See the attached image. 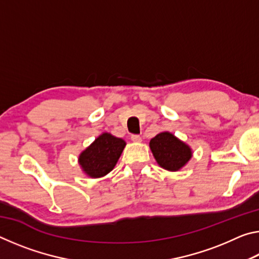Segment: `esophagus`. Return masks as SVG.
Here are the masks:
<instances>
[{
  "label": "esophagus",
  "mask_w": 259,
  "mask_h": 259,
  "mask_svg": "<svg viewBox=\"0 0 259 259\" xmlns=\"http://www.w3.org/2000/svg\"><path fill=\"white\" fill-rule=\"evenodd\" d=\"M131 140H133L134 143H140V142H142V137H140V136H138V135H133V136H131Z\"/></svg>",
  "instance_id": "esophagus-1"
}]
</instances>
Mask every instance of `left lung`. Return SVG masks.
Masks as SVG:
<instances>
[{"label": "left lung", "mask_w": 259, "mask_h": 259, "mask_svg": "<svg viewBox=\"0 0 259 259\" xmlns=\"http://www.w3.org/2000/svg\"><path fill=\"white\" fill-rule=\"evenodd\" d=\"M150 148L161 168L178 171L192 159V148L169 131H162L150 140Z\"/></svg>", "instance_id": "left-lung-1"}]
</instances>
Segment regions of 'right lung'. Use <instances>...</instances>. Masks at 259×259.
I'll list each match as a JSON object with an SVG mask.
<instances>
[{"label":"right lung","mask_w":259,"mask_h":259,"mask_svg":"<svg viewBox=\"0 0 259 259\" xmlns=\"http://www.w3.org/2000/svg\"><path fill=\"white\" fill-rule=\"evenodd\" d=\"M126 143L109 133L100 134L78 155L82 171L90 178H102L114 169Z\"/></svg>","instance_id":"obj_1"}]
</instances>
